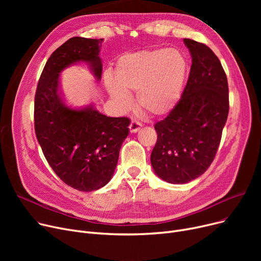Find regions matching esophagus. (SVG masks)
<instances>
[{"label":"esophagus","instance_id":"34e87169","mask_svg":"<svg viewBox=\"0 0 261 261\" xmlns=\"http://www.w3.org/2000/svg\"><path fill=\"white\" fill-rule=\"evenodd\" d=\"M130 131H131V133H135V132H138L141 128H142V125H141V122H139V121H136V120H132L131 121V123H130Z\"/></svg>","mask_w":261,"mask_h":261}]
</instances>
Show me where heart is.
I'll list each match as a JSON object with an SVG mask.
<instances>
[{
    "instance_id": "1",
    "label": "heart",
    "mask_w": 261,
    "mask_h": 261,
    "mask_svg": "<svg viewBox=\"0 0 261 261\" xmlns=\"http://www.w3.org/2000/svg\"><path fill=\"white\" fill-rule=\"evenodd\" d=\"M188 72L184 53L158 47L122 55L115 65V77L105 75V86L119 109H128L130 93L138 92L136 100L144 112L164 116L180 101Z\"/></svg>"
}]
</instances>
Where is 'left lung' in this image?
<instances>
[{
	"instance_id": "8db88e82",
	"label": "left lung",
	"mask_w": 261,
	"mask_h": 261,
	"mask_svg": "<svg viewBox=\"0 0 261 261\" xmlns=\"http://www.w3.org/2000/svg\"><path fill=\"white\" fill-rule=\"evenodd\" d=\"M191 56L182 97L167 117L154 125L158 141L151 152L155 174L171 184L202 175L213 163L228 115V85L215 53L184 39Z\"/></svg>"
}]
</instances>
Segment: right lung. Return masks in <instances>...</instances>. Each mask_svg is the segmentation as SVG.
I'll use <instances>...</instances> for the list:
<instances>
[{
	"label": "right lung",
	"mask_w": 261,
	"mask_h": 261,
	"mask_svg": "<svg viewBox=\"0 0 261 261\" xmlns=\"http://www.w3.org/2000/svg\"><path fill=\"white\" fill-rule=\"evenodd\" d=\"M102 41L68 39L50 55L35 96V131L43 154L55 173L80 191L97 190L112 179L129 134V118L108 117L92 105L72 108L59 93L60 73L78 62L88 63L100 80Z\"/></svg>",
	"instance_id": "right-lung-1"
}]
</instances>
